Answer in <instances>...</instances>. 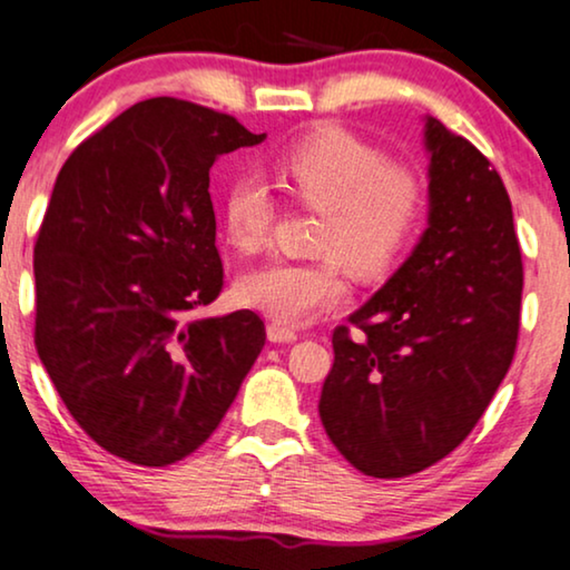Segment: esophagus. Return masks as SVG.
Segmentation results:
<instances>
[{
    "instance_id": "esophagus-1",
    "label": "esophagus",
    "mask_w": 570,
    "mask_h": 570,
    "mask_svg": "<svg viewBox=\"0 0 570 570\" xmlns=\"http://www.w3.org/2000/svg\"><path fill=\"white\" fill-rule=\"evenodd\" d=\"M268 341L274 343H292L296 341V331L292 325L282 323V320H274V323L268 325Z\"/></svg>"
}]
</instances>
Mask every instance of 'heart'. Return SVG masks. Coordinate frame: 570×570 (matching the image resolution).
<instances>
[{
    "mask_svg": "<svg viewBox=\"0 0 570 570\" xmlns=\"http://www.w3.org/2000/svg\"><path fill=\"white\" fill-rule=\"evenodd\" d=\"M276 178L296 202L323 212L312 261H271L239 278L245 304L278 320H307L346 299V268L374 278L400 258L419 229L426 190L419 173L390 163L343 126H317L276 157ZM224 235L239 253L266 247L276 202L255 175H237L219 202Z\"/></svg>",
    "mask_w": 570,
    "mask_h": 570,
    "instance_id": "obj_1",
    "label": "heart"
}]
</instances>
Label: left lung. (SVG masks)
<instances>
[{
    "label": "left lung",
    "mask_w": 570,
    "mask_h": 570,
    "mask_svg": "<svg viewBox=\"0 0 570 570\" xmlns=\"http://www.w3.org/2000/svg\"><path fill=\"white\" fill-rule=\"evenodd\" d=\"M426 149L429 229L333 331L317 405L335 449L372 478L413 475L454 452L491 405L519 338L524 268L501 175L436 118Z\"/></svg>",
    "instance_id": "obj_1"
}]
</instances>
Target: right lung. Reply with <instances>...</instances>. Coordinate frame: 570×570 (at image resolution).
<instances>
[{"mask_svg": "<svg viewBox=\"0 0 570 570\" xmlns=\"http://www.w3.org/2000/svg\"><path fill=\"white\" fill-rule=\"evenodd\" d=\"M263 139L151 98L87 136L56 178L33 250L36 348L71 419L121 460L196 452L266 343L250 309L202 315L224 286L208 170Z\"/></svg>", "mask_w": 570, "mask_h": 570, "instance_id": "obj_1", "label": "right lung"}]
</instances>
